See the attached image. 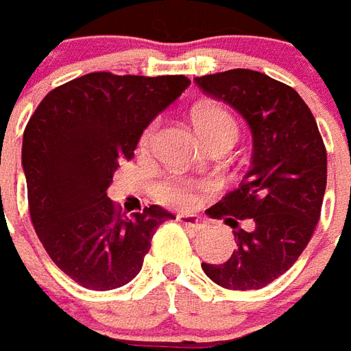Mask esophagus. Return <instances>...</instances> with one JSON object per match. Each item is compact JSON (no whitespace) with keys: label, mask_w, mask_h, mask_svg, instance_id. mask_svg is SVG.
Segmentation results:
<instances>
[{"label":"esophagus","mask_w":351,"mask_h":351,"mask_svg":"<svg viewBox=\"0 0 351 351\" xmlns=\"http://www.w3.org/2000/svg\"><path fill=\"white\" fill-rule=\"evenodd\" d=\"M176 220H178L182 226L188 228V230H192V232H199V230H203V228L207 226L205 218L195 217V215H186V213H180V215L176 217Z\"/></svg>","instance_id":"34e87169"}]
</instances>
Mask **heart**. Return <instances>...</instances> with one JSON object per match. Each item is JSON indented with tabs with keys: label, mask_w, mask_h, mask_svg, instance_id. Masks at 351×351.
Returning a JSON list of instances; mask_svg holds the SVG:
<instances>
[{
	"label": "heart",
	"mask_w": 351,
	"mask_h": 351,
	"mask_svg": "<svg viewBox=\"0 0 351 351\" xmlns=\"http://www.w3.org/2000/svg\"><path fill=\"white\" fill-rule=\"evenodd\" d=\"M193 123L203 141H210L217 136H237V125L234 117L226 110L217 106H197L193 110ZM152 136V131L144 134V141ZM159 199L173 207H192L197 195H195V184L184 178H173L159 186Z\"/></svg>",
	"instance_id": "b5f03b06"
}]
</instances>
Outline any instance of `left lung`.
Listing matches in <instances>:
<instances>
[{"mask_svg": "<svg viewBox=\"0 0 351 351\" xmlns=\"http://www.w3.org/2000/svg\"><path fill=\"white\" fill-rule=\"evenodd\" d=\"M193 82L234 108L252 138L251 167L239 188L207 209L235 228L237 249L226 262L201 268L224 289H262L283 276L312 239L327 186V152L310 108L285 83L245 68ZM237 219L255 228H239Z\"/></svg>", "mask_w": 351, "mask_h": 351, "instance_id": "8db88e82", "label": "left lung"}]
</instances>
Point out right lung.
<instances>
[{
    "mask_svg": "<svg viewBox=\"0 0 351 351\" xmlns=\"http://www.w3.org/2000/svg\"><path fill=\"white\" fill-rule=\"evenodd\" d=\"M190 80L95 72L41 100L22 138L30 217L51 261L93 291L127 285L152 235L173 213L150 205L125 217L108 199L117 163L133 159L142 133Z\"/></svg>",
    "mask_w": 351,
    "mask_h": 351,
    "instance_id": "right-lung-1",
    "label": "right lung"
}]
</instances>
